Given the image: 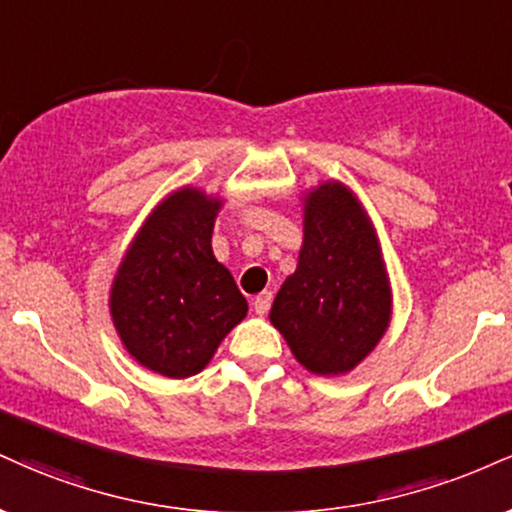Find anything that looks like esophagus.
I'll return each instance as SVG.
<instances>
[{
	"label": "esophagus",
	"mask_w": 512,
	"mask_h": 512,
	"mask_svg": "<svg viewBox=\"0 0 512 512\" xmlns=\"http://www.w3.org/2000/svg\"><path fill=\"white\" fill-rule=\"evenodd\" d=\"M272 291H264V293H260L257 295L255 300H252V310H255V315H267L269 312V307H272Z\"/></svg>",
	"instance_id": "obj_1"
}]
</instances>
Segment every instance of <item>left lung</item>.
Instances as JSON below:
<instances>
[{
    "mask_svg": "<svg viewBox=\"0 0 512 512\" xmlns=\"http://www.w3.org/2000/svg\"><path fill=\"white\" fill-rule=\"evenodd\" d=\"M298 267L269 319L305 369L336 377L360 365L391 322V283L372 221L353 190L326 181L305 195Z\"/></svg>",
    "mask_w": 512,
    "mask_h": 512,
    "instance_id": "1",
    "label": "left lung"
}]
</instances>
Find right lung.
<instances>
[{"label":"right lung","mask_w":512,"mask_h":512,"mask_svg":"<svg viewBox=\"0 0 512 512\" xmlns=\"http://www.w3.org/2000/svg\"><path fill=\"white\" fill-rule=\"evenodd\" d=\"M219 197L197 188L166 195L135 233L114 276L109 310L140 365L171 379L202 372L248 315V300L212 252Z\"/></svg>","instance_id":"obj_1"}]
</instances>
